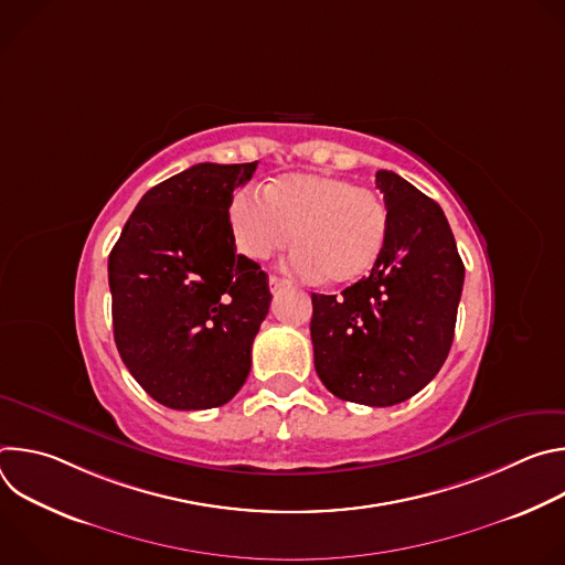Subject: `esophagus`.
<instances>
[{
  "label": "esophagus",
  "instance_id": "obj_1",
  "mask_svg": "<svg viewBox=\"0 0 565 565\" xmlns=\"http://www.w3.org/2000/svg\"><path fill=\"white\" fill-rule=\"evenodd\" d=\"M286 286H290L288 279H281V277H277V275L270 277V290H273V292H275V290H281V288H286Z\"/></svg>",
  "mask_w": 565,
  "mask_h": 565
}]
</instances>
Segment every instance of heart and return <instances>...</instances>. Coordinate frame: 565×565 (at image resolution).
I'll use <instances>...</instances> for the list:
<instances>
[{
	"label": "heart",
	"instance_id": "obj_1",
	"mask_svg": "<svg viewBox=\"0 0 565 565\" xmlns=\"http://www.w3.org/2000/svg\"><path fill=\"white\" fill-rule=\"evenodd\" d=\"M230 227L236 248L250 259H268L292 244V268L347 286L366 277L388 238L384 201L355 183L329 174H284L268 183L264 199L234 196Z\"/></svg>",
	"mask_w": 565,
	"mask_h": 565
}]
</instances>
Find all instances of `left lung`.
Segmentation results:
<instances>
[{
	"label": "left lung",
	"mask_w": 565,
	"mask_h": 565,
	"mask_svg": "<svg viewBox=\"0 0 565 565\" xmlns=\"http://www.w3.org/2000/svg\"><path fill=\"white\" fill-rule=\"evenodd\" d=\"M375 185L388 210L384 253L342 297L312 292L310 338L315 371L333 395L391 407L445 364L465 266L436 201L395 172L380 170Z\"/></svg>",
	"instance_id": "left-lung-1"
}]
</instances>
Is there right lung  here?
<instances>
[{"instance_id":"obj_1","label":"right lung","mask_w":565,"mask_h":565,"mask_svg":"<svg viewBox=\"0 0 565 565\" xmlns=\"http://www.w3.org/2000/svg\"><path fill=\"white\" fill-rule=\"evenodd\" d=\"M255 163H199L151 188L109 255L114 340L134 380L181 412L225 405L250 373L268 275L236 255L232 192Z\"/></svg>"}]
</instances>
